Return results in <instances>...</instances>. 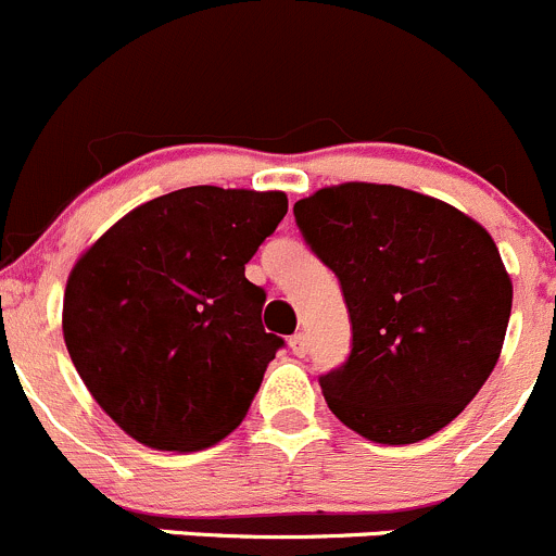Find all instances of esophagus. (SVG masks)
Segmentation results:
<instances>
[{"label": "esophagus", "mask_w": 556, "mask_h": 556, "mask_svg": "<svg viewBox=\"0 0 556 556\" xmlns=\"http://www.w3.org/2000/svg\"><path fill=\"white\" fill-rule=\"evenodd\" d=\"M289 345H291V351H294L296 356H305V354H307V334H305V332L291 334Z\"/></svg>", "instance_id": "1"}]
</instances>
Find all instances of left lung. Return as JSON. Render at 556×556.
<instances>
[{
  "mask_svg": "<svg viewBox=\"0 0 556 556\" xmlns=\"http://www.w3.org/2000/svg\"><path fill=\"white\" fill-rule=\"evenodd\" d=\"M313 254L340 280L351 354L318 378L329 410L389 446L457 419L500 359L510 278L481 224L387 184H340L294 205Z\"/></svg>",
  "mask_w": 556,
  "mask_h": 556,
  "instance_id": "1",
  "label": "left lung"
}]
</instances>
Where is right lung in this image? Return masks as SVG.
I'll list each match as a JSON object with an SVG mask.
<instances>
[{"instance_id": "obj_1", "label": "right lung", "mask_w": 556, "mask_h": 556, "mask_svg": "<svg viewBox=\"0 0 556 556\" xmlns=\"http://www.w3.org/2000/svg\"><path fill=\"white\" fill-rule=\"evenodd\" d=\"M283 191L189 186L126 213L73 267L64 343L99 408L159 452H200L249 414L283 338L245 265Z\"/></svg>"}]
</instances>
